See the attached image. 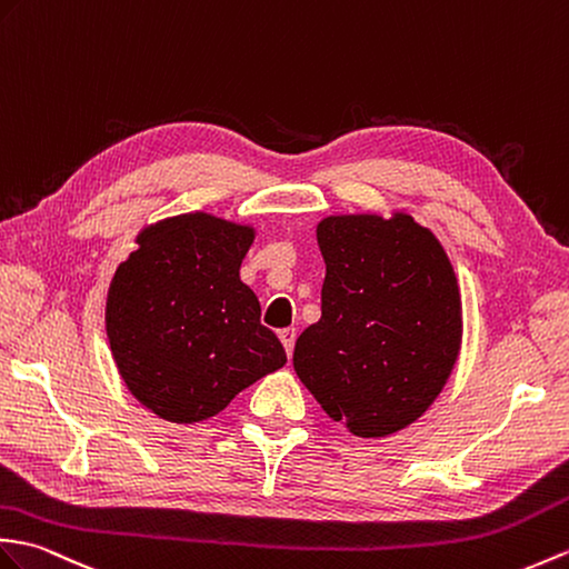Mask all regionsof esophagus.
<instances>
[{
	"label": "esophagus",
	"instance_id": "34e87169",
	"mask_svg": "<svg viewBox=\"0 0 569 569\" xmlns=\"http://www.w3.org/2000/svg\"><path fill=\"white\" fill-rule=\"evenodd\" d=\"M279 339H281V345H283V349L288 353V359H290V356H293V347H296V329H290V327L281 329Z\"/></svg>",
	"mask_w": 569,
	"mask_h": 569
}]
</instances>
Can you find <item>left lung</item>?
Returning a JSON list of instances; mask_svg holds the SVG:
<instances>
[{
  "mask_svg": "<svg viewBox=\"0 0 569 569\" xmlns=\"http://www.w3.org/2000/svg\"><path fill=\"white\" fill-rule=\"evenodd\" d=\"M322 317L296 341L293 368L353 436L412 425L451 376L463 317L451 261L412 216H329Z\"/></svg>",
  "mask_w": 569,
  "mask_h": 569,
  "instance_id": "left-lung-1",
  "label": "left lung"
}]
</instances>
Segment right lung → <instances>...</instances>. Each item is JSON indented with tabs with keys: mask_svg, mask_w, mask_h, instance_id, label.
Returning a JSON list of instances; mask_svg holds the SVG:
<instances>
[{
	"mask_svg": "<svg viewBox=\"0 0 569 569\" xmlns=\"http://www.w3.org/2000/svg\"><path fill=\"white\" fill-rule=\"evenodd\" d=\"M136 242L109 286L106 335L140 405L193 425L286 363L254 290L240 281L254 228L196 210L148 224Z\"/></svg>",
	"mask_w": 569,
	"mask_h": 569,
	"instance_id": "right-lung-1",
	"label": "right lung"
}]
</instances>
